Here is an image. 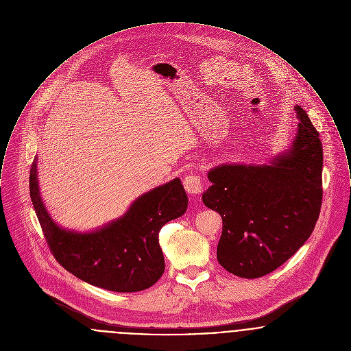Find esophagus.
Masks as SVG:
<instances>
[{"mask_svg":"<svg viewBox=\"0 0 351 351\" xmlns=\"http://www.w3.org/2000/svg\"><path fill=\"white\" fill-rule=\"evenodd\" d=\"M184 190L189 194H201L203 191V180L198 174H189L184 180Z\"/></svg>","mask_w":351,"mask_h":351,"instance_id":"esophagus-1","label":"esophagus"}]
</instances>
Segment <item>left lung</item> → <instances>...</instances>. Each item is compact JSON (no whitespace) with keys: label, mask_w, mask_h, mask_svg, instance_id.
Returning <instances> with one entry per match:
<instances>
[{"label":"left lung","mask_w":351,"mask_h":351,"mask_svg":"<svg viewBox=\"0 0 351 351\" xmlns=\"http://www.w3.org/2000/svg\"><path fill=\"white\" fill-rule=\"evenodd\" d=\"M292 145L271 165L224 164L208 171L202 194L223 221L217 258L230 274L265 276L313 232L322 203V144L300 106Z\"/></svg>","instance_id":"obj_1"}]
</instances>
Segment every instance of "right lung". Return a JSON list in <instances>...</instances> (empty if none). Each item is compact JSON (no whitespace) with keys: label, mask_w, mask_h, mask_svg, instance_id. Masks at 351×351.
<instances>
[{"label":"right lung","mask_w":351,"mask_h":351,"mask_svg":"<svg viewBox=\"0 0 351 351\" xmlns=\"http://www.w3.org/2000/svg\"><path fill=\"white\" fill-rule=\"evenodd\" d=\"M38 158L30 169V197L45 239L56 261L74 276L112 292H138L156 284L165 271L158 232L184 215L187 195L180 178L154 187L130 204L116 221L91 232L58 226L39 193Z\"/></svg>","instance_id":"1"}]
</instances>
